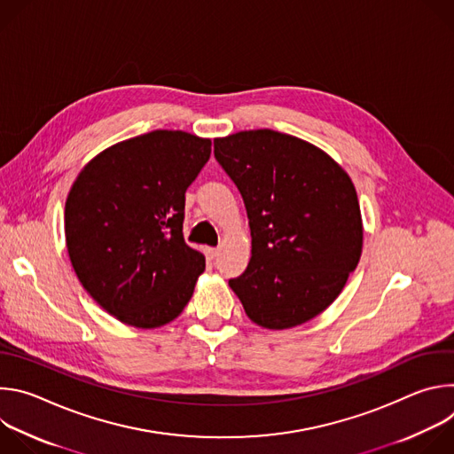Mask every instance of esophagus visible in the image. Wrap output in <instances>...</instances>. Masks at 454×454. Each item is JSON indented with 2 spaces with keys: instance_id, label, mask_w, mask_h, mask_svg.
Returning a JSON list of instances; mask_svg holds the SVG:
<instances>
[{
  "instance_id": "obj_1",
  "label": "esophagus",
  "mask_w": 454,
  "mask_h": 454,
  "mask_svg": "<svg viewBox=\"0 0 454 454\" xmlns=\"http://www.w3.org/2000/svg\"><path fill=\"white\" fill-rule=\"evenodd\" d=\"M207 251V254H208V258H215L217 254H219V249L217 247H207L205 249Z\"/></svg>"
}]
</instances>
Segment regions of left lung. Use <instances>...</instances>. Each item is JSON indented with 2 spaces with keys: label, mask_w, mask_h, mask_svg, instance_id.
I'll use <instances>...</instances> for the list:
<instances>
[{
  "label": "left lung",
  "mask_w": 454,
  "mask_h": 454,
  "mask_svg": "<svg viewBox=\"0 0 454 454\" xmlns=\"http://www.w3.org/2000/svg\"><path fill=\"white\" fill-rule=\"evenodd\" d=\"M237 184L251 228L247 270L230 280L247 317L270 331L293 329L343 291L363 251L357 192L319 147L271 129L214 140Z\"/></svg>",
  "instance_id": "obj_1"
}]
</instances>
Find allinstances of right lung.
<instances>
[{
    "label": "right lung",
    "instance_id": "obj_1",
    "mask_svg": "<svg viewBox=\"0 0 454 454\" xmlns=\"http://www.w3.org/2000/svg\"><path fill=\"white\" fill-rule=\"evenodd\" d=\"M210 153V138L160 129L104 149L70 188L64 235L74 271L125 325H167L205 271V254L183 239V217L184 192Z\"/></svg>",
    "mask_w": 454,
    "mask_h": 454
}]
</instances>
